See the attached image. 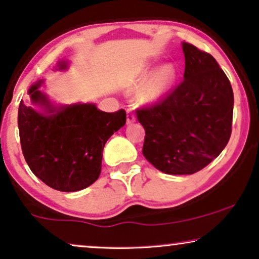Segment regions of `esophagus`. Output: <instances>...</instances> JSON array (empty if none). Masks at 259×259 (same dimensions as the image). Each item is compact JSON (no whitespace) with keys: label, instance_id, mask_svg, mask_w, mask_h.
<instances>
[{"label":"esophagus","instance_id":"obj_1","mask_svg":"<svg viewBox=\"0 0 259 259\" xmlns=\"http://www.w3.org/2000/svg\"><path fill=\"white\" fill-rule=\"evenodd\" d=\"M133 122H136V115H134V113L131 111V109H128V111H127V123H133Z\"/></svg>","mask_w":259,"mask_h":259}]
</instances>
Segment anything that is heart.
Masks as SVG:
<instances>
[{"label": "heart", "instance_id": "obj_1", "mask_svg": "<svg viewBox=\"0 0 259 259\" xmlns=\"http://www.w3.org/2000/svg\"><path fill=\"white\" fill-rule=\"evenodd\" d=\"M176 68L172 65L162 66L151 77L146 90H145V99L148 101H157L167 93L172 83L176 80Z\"/></svg>", "mask_w": 259, "mask_h": 259}]
</instances>
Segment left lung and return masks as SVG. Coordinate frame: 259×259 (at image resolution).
Here are the masks:
<instances>
[{
  "mask_svg": "<svg viewBox=\"0 0 259 259\" xmlns=\"http://www.w3.org/2000/svg\"><path fill=\"white\" fill-rule=\"evenodd\" d=\"M184 80L154 105L137 109L144 157L166 175H193L221 154L232 131L231 83L211 54L183 42Z\"/></svg>",
  "mask_w": 259,
  "mask_h": 259,
  "instance_id": "1",
  "label": "left lung"
}]
</instances>
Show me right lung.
Here are the masks:
<instances>
[{"label": "right lung", "instance_id": "1", "mask_svg": "<svg viewBox=\"0 0 259 259\" xmlns=\"http://www.w3.org/2000/svg\"><path fill=\"white\" fill-rule=\"evenodd\" d=\"M59 69L67 63L60 62ZM28 91L37 112L20 102L17 123L22 153L31 172L46 185L61 192H74L92 185L101 172L102 151L112 134L126 123V112H102L94 104L52 105L40 87Z\"/></svg>", "mask_w": 259, "mask_h": 259}]
</instances>
